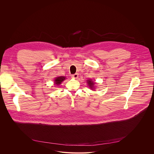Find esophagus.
I'll return each mask as SVG.
<instances>
[{
    "instance_id": "1",
    "label": "esophagus",
    "mask_w": 154,
    "mask_h": 154,
    "mask_svg": "<svg viewBox=\"0 0 154 154\" xmlns=\"http://www.w3.org/2000/svg\"><path fill=\"white\" fill-rule=\"evenodd\" d=\"M72 78H74V79H76L78 78V73H75V74H73L72 75Z\"/></svg>"
}]
</instances>
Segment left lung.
<instances>
[{
	"instance_id": "8db88e82",
	"label": "left lung",
	"mask_w": 154,
	"mask_h": 154,
	"mask_svg": "<svg viewBox=\"0 0 154 154\" xmlns=\"http://www.w3.org/2000/svg\"><path fill=\"white\" fill-rule=\"evenodd\" d=\"M87 82H88L89 87L91 88H93V86L94 85V82H92V81H91V80H88Z\"/></svg>"
}]
</instances>
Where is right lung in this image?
<instances>
[{
  "label": "right lung",
  "mask_w": 154,
  "mask_h": 154,
  "mask_svg": "<svg viewBox=\"0 0 154 154\" xmlns=\"http://www.w3.org/2000/svg\"><path fill=\"white\" fill-rule=\"evenodd\" d=\"M65 79V78L64 76H60V77L56 78V79L54 80V82H55L54 83L57 85H60L61 84V82H62Z\"/></svg>",
  "instance_id": "1"
}]
</instances>
